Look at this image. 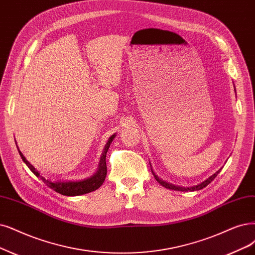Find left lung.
<instances>
[{"mask_svg": "<svg viewBox=\"0 0 255 255\" xmlns=\"http://www.w3.org/2000/svg\"><path fill=\"white\" fill-rule=\"evenodd\" d=\"M151 172H152V174L154 175V178L155 180L161 184L162 186H164L165 188H167V189H172V190H176V191H196V190H201V189H203V188H205L207 185H209L214 178L216 177V175H218L220 172H221V169L219 171H216L213 175H211L209 178H207L206 181H204L203 183H201V184H199V185H196V186H193V187H188V188H184V187H180V186H174V185H171V184H169V183H167V182H164L163 180H161V178H159L157 175H155V173L153 172V170L151 169Z\"/></svg>", "mask_w": 255, "mask_h": 255, "instance_id": "left-lung-1", "label": "left lung"}]
</instances>
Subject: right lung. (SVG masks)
Returning a JSON list of instances; mask_svg holds the SVG:
<instances>
[{"instance_id":"add662e5","label":"right lung","mask_w":255,"mask_h":255,"mask_svg":"<svg viewBox=\"0 0 255 255\" xmlns=\"http://www.w3.org/2000/svg\"><path fill=\"white\" fill-rule=\"evenodd\" d=\"M115 136H116V134H113L109 137L107 144L105 145V148H104L98 171L94 173L91 177H88V178H86V180H83L80 182H51V181L46 180V178L43 177L42 175H40V173L36 171V169L27 161L20 150H18V152H20V155L23 159V162L28 166V168H29L36 176H39L47 186L50 187L52 190H54L55 192H58L60 194L66 195V196H77V195H82V194L89 193L91 191L97 190L103 185L104 181H105V178H106V175H107L106 154H107V151L110 147L112 139L115 138Z\"/></svg>"}]
</instances>
